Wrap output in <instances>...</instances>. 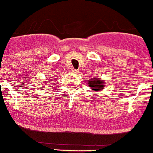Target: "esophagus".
<instances>
[{"instance_id": "obj_1", "label": "esophagus", "mask_w": 153, "mask_h": 153, "mask_svg": "<svg viewBox=\"0 0 153 153\" xmlns=\"http://www.w3.org/2000/svg\"><path fill=\"white\" fill-rule=\"evenodd\" d=\"M72 73H73V74H79V71H78L77 70H72Z\"/></svg>"}]
</instances>
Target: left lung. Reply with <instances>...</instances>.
<instances>
[{
  "label": "left lung",
  "mask_w": 153,
  "mask_h": 153,
  "mask_svg": "<svg viewBox=\"0 0 153 153\" xmlns=\"http://www.w3.org/2000/svg\"><path fill=\"white\" fill-rule=\"evenodd\" d=\"M88 83H89V87L94 91H101L102 89H104V84H105L103 80H100L96 78L90 79Z\"/></svg>",
  "instance_id": "obj_1"
}]
</instances>
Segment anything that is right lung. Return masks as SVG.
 Returning a JSON list of instances; mask_svg holds the SVG:
<instances>
[{
	"label": "right lung",
	"instance_id": "add662e5",
	"mask_svg": "<svg viewBox=\"0 0 153 153\" xmlns=\"http://www.w3.org/2000/svg\"><path fill=\"white\" fill-rule=\"evenodd\" d=\"M48 83H49V82H48ZM46 87H48V86H46Z\"/></svg>",
	"mask_w": 153,
	"mask_h": 153
}]
</instances>
